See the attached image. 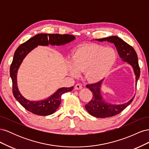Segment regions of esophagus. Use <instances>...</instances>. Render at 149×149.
<instances>
[{"label": "esophagus", "mask_w": 149, "mask_h": 149, "mask_svg": "<svg viewBox=\"0 0 149 149\" xmlns=\"http://www.w3.org/2000/svg\"><path fill=\"white\" fill-rule=\"evenodd\" d=\"M82 86L81 85V84H76L75 85V86H74V88H75V89H78V90H79V89H82Z\"/></svg>", "instance_id": "34e87169"}]
</instances>
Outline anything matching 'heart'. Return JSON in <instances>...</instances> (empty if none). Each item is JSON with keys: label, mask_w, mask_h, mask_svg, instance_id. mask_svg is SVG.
Returning a JSON list of instances; mask_svg holds the SVG:
<instances>
[{"label": "heart", "mask_w": 149, "mask_h": 149, "mask_svg": "<svg viewBox=\"0 0 149 149\" xmlns=\"http://www.w3.org/2000/svg\"><path fill=\"white\" fill-rule=\"evenodd\" d=\"M117 60L115 50L97 45H83L72 53L68 67L70 74L83 73L89 83H97L109 74Z\"/></svg>", "instance_id": "b5f03b06"}]
</instances>
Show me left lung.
Wrapping results in <instances>:
<instances>
[{
	"instance_id": "1",
	"label": "left lung",
	"mask_w": 149,
	"mask_h": 149,
	"mask_svg": "<svg viewBox=\"0 0 149 149\" xmlns=\"http://www.w3.org/2000/svg\"><path fill=\"white\" fill-rule=\"evenodd\" d=\"M95 40L98 42H107L114 44L121 60L124 62H127L132 67L136 76V84L137 86V81L140 76V68L137 55L135 49L117 36L96 39ZM103 80L96 83L86 85V87L93 93V98L87 104L85 105L86 109L89 114L98 118H109L118 114L132 102L135 96L127 102L123 104H112L106 102L101 94V86Z\"/></svg>"
}]
</instances>
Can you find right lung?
Masks as SVG:
<instances>
[{
	"label": "right lung",
	"mask_w": 149,
	"mask_h": 149,
	"mask_svg": "<svg viewBox=\"0 0 149 149\" xmlns=\"http://www.w3.org/2000/svg\"><path fill=\"white\" fill-rule=\"evenodd\" d=\"M75 40V37L71 35L40 33L35 35L17 48L13 55L10 68V75L12 81L13 94L25 109L30 112L39 116H48L53 114L61 103V95L71 91L73 86L61 88L45 100L30 101L26 100L20 93L17 86V75L22 61L28 54L38 46H60L68 43Z\"/></svg>",
	"instance_id": "right-lung-1"
}]
</instances>
